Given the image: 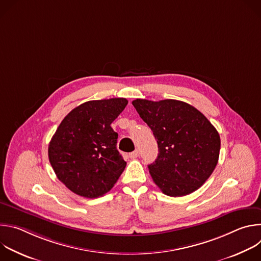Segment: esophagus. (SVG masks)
<instances>
[{"label": "esophagus", "instance_id": "34e87169", "mask_svg": "<svg viewBox=\"0 0 261 261\" xmlns=\"http://www.w3.org/2000/svg\"><path fill=\"white\" fill-rule=\"evenodd\" d=\"M138 156H139V151H138V150H135L134 152H132V153L129 154V157H130V158H137Z\"/></svg>", "mask_w": 261, "mask_h": 261}]
</instances>
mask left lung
Segmentation results:
<instances>
[{"label":"left lung","instance_id":"1","mask_svg":"<svg viewBox=\"0 0 261 261\" xmlns=\"http://www.w3.org/2000/svg\"><path fill=\"white\" fill-rule=\"evenodd\" d=\"M132 104L157 139L158 157L147 166L154 182L172 197L196 191L218 163L221 140L216 128L182 101L136 99Z\"/></svg>","mask_w":261,"mask_h":261}]
</instances>
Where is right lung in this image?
Here are the masks:
<instances>
[{
    "instance_id": "right-lung-1",
    "label": "right lung",
    "mask_w": 261,
    "mask_h": 261,
    "mask_svg": "<svg viewBox=\"0 0 261 261\" xmlns=\"http://www.w3.org/2000/svg\"><path fill=\"white\" fill-rule=\"evenodd\" d=\"M128 104L125 98L88 101L64 118L48 145V158L58 178L86 198L107 193L126 162L117 148L113 123Z\"/></svg>"
}]
</instances>
